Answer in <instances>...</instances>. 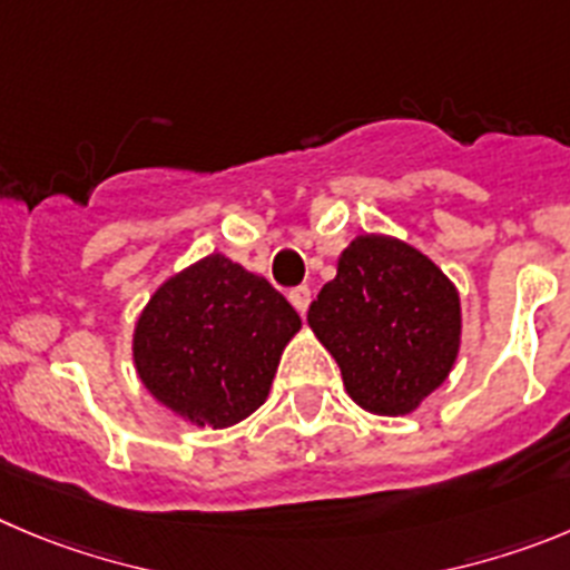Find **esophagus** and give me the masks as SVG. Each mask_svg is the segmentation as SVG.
<instances>
[{
    "mask_svg": "<svg viewBox=\"0 0 570 570\" xmlns=\"http://www.w3.org/2000/svg\"><path fill=\"white\" fill-rule=\"evenodd\" d=\"M289 303L295 306L301 315H306V309H309V303H312V289L309 286H295V289L289 292Z\"/></svg>",
    "mask_w": 570,
    "mask_h": 570,
    "instance_id": "obj_1",
    "label": "esophagus"
}]
</instances>
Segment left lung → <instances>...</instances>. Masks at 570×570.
I'll list each match as a JSON object with an SVG mask.
<instances>
[{"label": "left lung", "instance_id": "1", "mask_svg": "<svg viewBox=\"0 0 570 570\" xmlns=\"http://www.w3.org/2000/svg\"><path fill=\"white\" fill-rule=\"evenodd\" d=\"M306 321L337 360L348 396L376 416L416 411L461 348L453 281L416 247L380 233L343 249Z\"/></svg>", "mask_w": 570, "mask_h": 570}]
</instances>
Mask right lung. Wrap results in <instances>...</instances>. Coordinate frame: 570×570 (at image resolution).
<instances>
[{
    "label": "right lung",
    "mask_w": 570,
    "mask_h": 570,
    "mask_svg": "<svg viewBox=\"0 0 570 570\" xmlns=\"http://www.w3.org/2000/svg\"><path fill=\"white\" fill-rule=\"evenodd\" d=\"M301 328L267 278L222 253L171 275L140 312L135 368L159 405L196 428H230L264 405Z\"/></svg>",
    "instance_id": "obj_1"
}]
</instances>
